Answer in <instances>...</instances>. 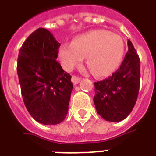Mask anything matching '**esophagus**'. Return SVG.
<instances>
[{"instance_id": "esophagus-1", "label": "esophagus", "mask_w": 156, "mask_h": 156, "mask_svg": "<svg viewBox=\"0 0 156 156\" xmlns=\"http://www.w3.org/2000/svg\"><path fill=\"white\" fill-rule=\"evenodd\" d=\"M80 80H81V78H78V77H77V76H75V75L72 76V83H73L74 85L78 84V83L80 82Z\"/></svg>"}]
</instances>
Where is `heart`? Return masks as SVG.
I'll list each match as a JSON object with an SVG mask.
<instances>
[{
    "mask_svg": "<svg viewBox=\"0 0 156 156\" xmlns=\"http://www.w3.org/2000/svg\"><path fill=\"white\" fill-rule=\"evenodd\" d=\"M124 52V43L120 36L97 30L78 36L73 44L63 43L59 49V57L67 70H72L87 57V65L94 73L105 76L117 69Z\"/></svg>",
    "mask_w": 156,
    "mask_h": 156,
    "instance_id": "heart-1",
    "label": "heart"
}]
</instances>
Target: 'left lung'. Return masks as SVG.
I'll return each instance as SVG.
<instances>
[{
	"label": "left lung",
	"mask_w": 156,
	"mask_h": 156,
	"mask_svg": "<svg viewBox=\"0 0 156 156\" xmlns=\"http://www.w3.org/2000/svg\"><path fill=\"white\" fill-rule=\"evenodd\" d=\"M120 68L108 78L95 82L94 98L97 113L105 120L119 122L134 108L137 100L140 68V58L130 40Z\"/></svg>",
	"instance_id": "obj_1"
}]
</instances>
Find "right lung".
<instances>
[{
  "mask_svg": "<svg viewBox=\"0 0 156 156\" xmlns=\"http://www.w3.org/2000/svg\"><path fill=\"white\" fill-rule=\"evenodd\" d=\"M60 43L38 28L24 41L17 58L22 98L32 117L45 125L60 124L68 111L73 85L56 59Z\"/></svg>",
  "mask_w": 156,
  "mask_h": 156,
  "instance_id": "obj_1",
  "label": "right lung"
}]
</instances>
